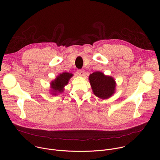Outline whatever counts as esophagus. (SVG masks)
<instances>
[{
	"label": "esophagus",
	"mask_w": 160,
	"mask_h": 160,
	"mask_svg": "<svg viewBox=\"0 0 160 160\" xmlns=\"http://www.w3.org/2000/svg\"><path fill=\"white\" fill-rule=\"evenodd\" d=\"M77 75H78L81 76V77L84 76V72H83V71H82V70H77Z\"/></svg>",
	"instance_id": "esophagus-1"
}]
</instances>
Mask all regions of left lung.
<instances>
[{"instance_id": "obj_1", "label": "left lung", "mask_w": 160, "mask_h": 160, "mask_svg": "<svg viewBox=\"0 0 160 160\" xmlns=\"http://www.w3.org/2000/svg\"><path fill=\"white\" fill-rule=\"evenodd\" d=\"M88 79L94 95L99 98L108 99L115 93L116 82L112 77L96 72L90 75Z\"/></svg>"}]
</instances>
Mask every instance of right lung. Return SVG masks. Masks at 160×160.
<instances>
[{"mask_svg": "<svg viewBox=\"0 0 160 160\" xmlns=\"http://www.w3.org/2000/svg\"><path fill=\"white\" fill-rule=\"evenodd\" d=\"M73 75V74L69 73H62L59 74L56 78L51 83L52 92L51 94L56 96L58 93L62 92L64 86L68 83L69 80Z\"/></svg>", "mask_w": 160, "mask_h": 160, "instance_id": "obj_1", "label": "right lung"}]
</instances>
